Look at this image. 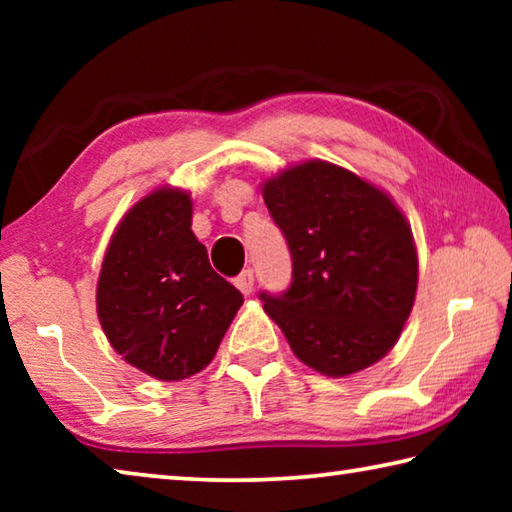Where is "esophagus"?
<instances>
[{"label":"esophagus","mask_w":512,"mask_h":512,"mask_svg":"<svg viewBox=\"0 0 512 512\" xmlns=\"http://www.w3.org/2000/svg\"><path fill=\"white\" fill-rule=\"evenodd\" d=\"M237 289L244 293V296H250L253 293V287H255V273L250 271V268H246V271H241V275L235 280Z\"/></svg>","instance_id":"esophagus-1"}]
</instances>
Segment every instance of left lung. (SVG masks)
Listing matches in <instances>:
<instances>
[{
  "mask_svg": "<svg viewBox=\"0 0 512 512\" xmlns=\"http://www.w3.org/2000/svg\"><path fill=\"white\" fill-rule=\"evenodd\" d=\"M264 203L287 239L293 273L287 291L259 298L293 354L329 377L386 357L418 289L411 225L397 205L323 160L268 178Z\"/></svg>",
  "mask_w": 512,
  "mask_h": 512,
  "instance_id": "obj_1",
  "label": "left lung"
}]
</instances>
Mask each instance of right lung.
<instances>
[{"label": "right lung", "mask_w": 512, "mask_h": 512, "mask_svg": "<svg viewBox=\"0 0 512 512\" xmlns=\"http://www.w3.org/2000/svg\"><path fill=\"white\" fill-rule=\"evenodd\" d=\"M244 296L214 273L183 189H155L117 225L101 264L97 314L117 354L160 381L201 372Z\"/></svg>", "instance_id": "right-lung-1"}]
</instances>
